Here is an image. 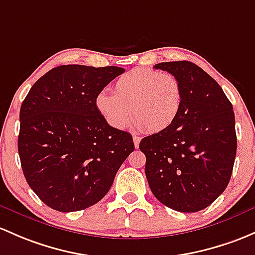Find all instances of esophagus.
Here are the masks:
<instances>
[{
  "label": "esophagus",
  "instance_id": "esophagus-1",
  "mask_svg": "<svg viewBox=\"0 0 255 255\" xmlns=\"http://www.w3.org/2000/svg\"><path fill=\"white\" fill-rule=\"evenodd\" d=\"M133 141H134V146H135V148H138L139 143H140V138H139L138 135H133Z\"/></svg>",
  "mask_w": 255,
  "mask_h": 255
}]
</instances>
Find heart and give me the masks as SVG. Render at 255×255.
<instances>
[{
  "instance_id": "1",
  "label": "heart",
  "mask_w": 255,
  "mask_h": 255,
  "mask_svg": "<svg viewBox=\"0 0 255 255\" xmlns=\"http://www.w3.org/2000/svg\"><path fill=\"white\" fill-rule=\"evenodd\" d=\"M114 95L100 93L95 106L107 125L125 129L133 117L138 128L161 132L175 122L183 103L179 79L171 73L135 68L122 74L114 84Z\"/></svg>"
}]
</instances>
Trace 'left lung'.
<instances>
[{"instance_id":"8db88e82","label":"left lung","mask_w":255,"mask_h":255,"mask_svg":"<svg viewBox=\"0 0 255 255\" xmlns=\"http://www.w3.org/2000/svg\"><path fill=\"white\" fill-rule=\"evenodd\" d=\"M179 79L183 103L172 125L141 139L145 176L163 205L195 213L226 189L237 151L234 107L215 79L189 61L155 64Z\"/></svg>"}]
</instances>
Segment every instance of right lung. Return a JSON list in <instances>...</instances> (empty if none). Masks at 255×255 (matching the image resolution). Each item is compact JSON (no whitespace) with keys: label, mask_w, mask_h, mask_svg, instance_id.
I'll use <instances>...</instances> for the list:
<instances>
[{"label":"right lung","mask_w":255,"mask_h":255,"mask_svg":"<svg viewBox=\"0 0 255 255\" xmlns=\"http://www.w3.org/2000/svg\"><path fill=\"white\" fill-rule=\"evenodd\" d=\"M125 69L58 66L37 79L20 107L21 168L47 206L69 213L100 202L123 161L132 135L110 127L95 98Z\"/></svg>","instance_id":"obj_1"}]
</instances>
